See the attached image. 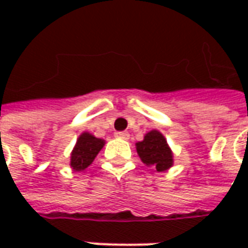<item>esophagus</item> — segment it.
<instances>
[{"label":"esophagus","mask_w":248,"mask_h":248,"mask_svg":"<svg viewBox=\"0 0 248 248\" xmlns=\"http://www.w3.org/2000/svg\"><path fill=\"white\" fill-rule=\"evenodd\" d=\"M114 135H115L117 138H122V140H129L130 137L127 131H117Z\"/></svg>","instance_id":"obj_1"}]
</instances>
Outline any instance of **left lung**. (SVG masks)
<instances>
[{"label":"left lung","instance_id":"obj_1","mask_svg":"<svg viewBox=\"0 0 248 248\" xmlns=\"http://www.w3.org/2000/svg\"><path fill=\"white\" fill-rule=\"evenodd\" d=\"M138 155L147 166H153L156 171H165L172 165V153L165 137L151 130L145 135V140L137 143Z\"/></svg>","mask_w":248,"mask_h":248}]
</instances>
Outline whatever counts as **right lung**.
Wrapping results in <instances>:
<instances>
[{"instance_id":"right-lung-1","label":"right lung","mask_w":248,"mask_h":248,"mask_svg":"<svg viewBox=\"0 0 248 248\" xmlns=\"http://www.w3.org/2000/svg\"><path fill=\"white\" fill-rule=\"evenodd\" d=\"M105 145L103 140L95 138L94 135L89 134V133H83V134L78 138L77 145L74 150L71 153L70 165L76 171H81L85 170L87 166L92 165L94 158L101 151V149Z\"/></svg>"}]
</instances>
